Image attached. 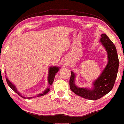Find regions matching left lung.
<instances>
[{
	"label": "left lung",
	"instance_id": "obj_1",
	"mask_svg": "<svg viewBox=\"0 0 124 124\" xmlns=\"http://www.w3.org/2000/svg\"><path fill=\"white\" fill-rule=\"evenodd\" d=\"M100 42L107 53L108 63L100 75L92 83V88L78 87L75 84L76 73L71 71L70 86L77 95L91 100H96L108 93L113 88L118 73L119 60L116 48L105 33L101 35Z\"/></svg>",
	"mask_w": 124,
	"mask_h": 124
}]
</instances>
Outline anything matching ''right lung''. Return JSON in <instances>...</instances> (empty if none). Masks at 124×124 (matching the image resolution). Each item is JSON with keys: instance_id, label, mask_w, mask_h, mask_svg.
I'll return each instance as SVG.
<instances>
[{"instance_id": "right-lung-1", "label": "right lung", "mask_w": 124, "mask_h": 124, "mask_svg": "<svg viewBox=\"0 0 124 124\" xmlns=\"http://www.w3.org/2000/svg\"><path fill=\"white\" fill-rule=\"evenodd\" d=\"M60 67H57V66H51V67H49V70H48V87L46 88V89H45V91H44L43 92L41 93H39V94H38L36 96H33V97H25L24 96L22 95V94L20 93L19 92L17 91L16 87L15 85L14 84L11 83V82L9 81L8 78L7 76H6L7 75H6V81H7V83L8 84V86L10 87L11 89H12L13 91H14L17 94H19V96H20L21 97H23V99H32V98H35V97H40V96H43L45 95V94H46L48 92H49V86L51 85H52V83L54 81V76H55L56 74L57 73V72L59 71V70H60Z\"/></svg>"}]
</instances>
